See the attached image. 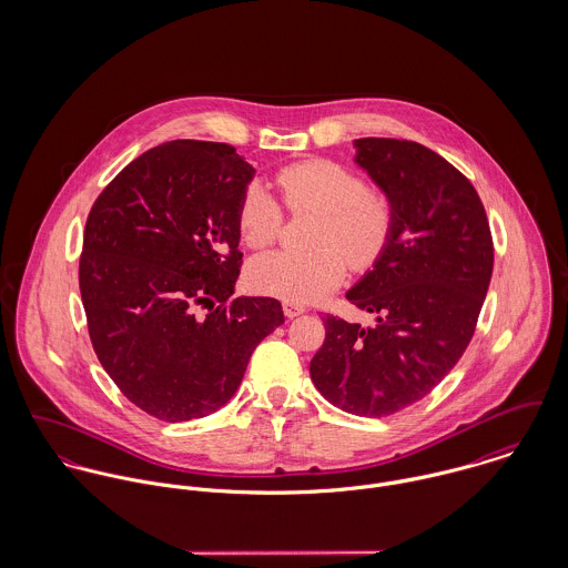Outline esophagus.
<instances>
[{
	"label": "esophagus",
	"instance_id": "esophagus-1",
	"mask_svg": "<svg viewBox=\"0 0 568 568\" xmlns=\"http://www.w3.org/2000/svg\"><path fill=\"white\" fill-rule=\"evenodd\" d=\"M282 311H284V315H286L288 320L300 317V315H304V313H306V308H304V306L293 304V302H284V304H282Z\"/></svg>",
	"mask_w": 568,
	"mask_h": 568
}]
</instances>
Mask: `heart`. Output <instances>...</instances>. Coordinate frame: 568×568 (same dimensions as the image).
Returning <instances> with one entry per match:
<instances>
[{"label":"heart","instance_id":"b5f03b06","mask_svg":"<svg viewBox=\"0 0 568 568\" xmlns=\"http://www.w3.org/2000/svg\"><path fill=\"white\" fill-rule=\"evenodd\" d=\"M275 183L291 212H315L313 246L317 251L268 253L248 264V284L264 295L308 304L332 293L345 277V262L354 271H369L389 248L396 232L394 199L329 160L284 165ZM282 207L264 185L251 183L239 207L243 243L262 251L277 241Z\"/></svg>","mask_w":568,"mask_h":568}]
</instances>
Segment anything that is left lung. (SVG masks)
<instances>
[{
	"label": "left lung",
	"mask_w": 568,
	"mask_h": 568,
	"mask_svg": "<svg viewBox=\"0 0 568 568\" xmlns=\"http://www.w3.org/2000/svg\"><path fill=\"white\" fill-rule=\"evenodd\" d=\"M354 149L398 221L385 255L345 293L376 325L325 315L311 378L329 405L385 417L428 396L466 352L494 246L475 185L442 155L392 138L354 140Z\"/></svg>",
	"instance_id": "obj_1"
}]
</instances>
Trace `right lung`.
<instances>
[{"label":"right lung","instance_id":"right-lung-1","mask_svg":"<svg viewBox=\"0 0 568 568\" xmlns=\"http://www.w3.org/2000/svg\"><path fill=\"white\" fill-rule=\"evenodd\" d=\"M253 174L230 144L174 140L129 163L87 216L91 345L118 389L163 422L227 405L257 343L284 324L277 300L232 297Z\"/></svg>","mask_w":568,"mask_h":568}]
</instances>
